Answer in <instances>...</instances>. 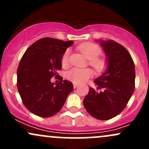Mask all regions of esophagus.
Masks as SVG:
<instances>
[{
  "label": "esophagus",
  "instance_id": "1",
  "mask_svg": "<svg viewBox=\"0 0 149 149\" xmlns=\"http://www.w3.org/2000/svg\"><path fill=\"white\" fill-rule=\"evenodd\" d=\"M78 86H79V84H73V87H74V88H77Z\"/></svg>",
  "mask_w": 149,
  "mask_h": 149
}]
</instances>
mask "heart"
<instances>
[{"mask_svg":"<svg viewBox=\"0 0 149 149\" xmlns=\"http://www.w3.org/2000/svg\"><path fill=\"white\" fill-rule=\"evenodd\" d=\"M81 52L89 60L90 65L92 66L97 71H102L105 68L106 63L102 58H98L101 54V49L94 43H84L79 47ZM70 50L67 49L64 52L61 58V63L63 66H67L69 63ZM93 73L88 68H74L66 72L65 77L68 80L75 84H82L88 81L92 76Z\"/></svg>","mask_w":149,"mask_h":149,"instance_id":"1","label":"heart"}]
</instances>
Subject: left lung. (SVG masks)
<instances>
[{
  "mask_svg": "<svg viewBox=\"0 0 149 149\" xmlns=\"http://www.w3.org/2000/svg\"><path fill=\"white\" fill-rule=\"evenodd\" d=\"M107 58V68L94 81L84 100L88 114L101 120L117 116L125 109L135 88L136 70L132 57L123 45L113 40L102 41Z\"/></svg>",
  "mask_w": 149,
  "mask_h": 149,
  "instance_id": "left-lung-1",
  "label": "left lung"
}]
</instances>
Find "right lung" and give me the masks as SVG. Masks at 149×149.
Listing matches in <instances>:
<instances>
[{
  "label": "right lung",
  "instance_id": "1",
  "mask_svg": "<svg viewBox=\"0 0 149 149\" xmlns=\"http://www.w3.org/2000/svg\"><path fill=\"white\" fill-rule=\"evenodd\" d=\"M73 41L45 37L33 43L24 52L17 69V88L24 104L31 113L49 118L58 113L73 91L71 82L63 80L54 84L62 68L61 58Z\"/></svg>",
  "mask_w": 149,
  "mask_h": 149
}]
</instances>
